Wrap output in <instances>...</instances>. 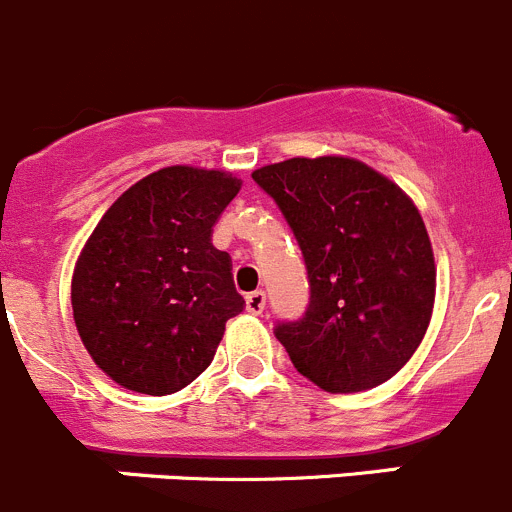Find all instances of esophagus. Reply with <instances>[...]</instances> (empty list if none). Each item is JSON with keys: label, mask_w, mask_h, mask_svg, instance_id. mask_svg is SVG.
<instances>
[{"label": "esophagus", "mask_w": 512, "mask_h": 512, "mask_svg": "<svg viewBox=\"0 0 512 512\" xmlns=\"http://www.w3.org/2000/svg\"><path fill=\"white\" fill-rule=\"evenodd\" d=\"M264 306H266V294L261 289L246 294V311H251V314H261Z\"/></svg>", "instance_id": "obj_1"}]
</instances>
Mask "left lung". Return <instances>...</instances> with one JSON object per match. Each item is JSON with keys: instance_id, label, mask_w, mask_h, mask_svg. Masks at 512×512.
<instances>
[{"instance_id": "left-lung-1", "label": "left lung", "mask_w": 512, "mask_h": 512, "mask_svg": "<svg viewBox=\"0 0 512 512\" xmlns=\"http://www.w3.org/2000/svg\"><path fill=\"white\" fill-rule=\"evenodd\" d=\"M294 231L309 276L301 319L279 321L296 372L362 392L410 362L435 304V259L415 203L354 158H291L251 175Z\"/></svg>"}]
</instances>
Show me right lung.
<instances>
[{"mask_svg": "<svg viewBox=\"0 0 512 512\" xmlns=\"http://www.w3.org/2000/svg\"><path fill=\"white\" fill-rule=\"evenodd\" d=\"M241 191L223 170L170 165L107 208L72 276V314L97 367L140 394H173L211 364L246 301L211 243Z\"/></svg>", "mask_w": 512, "mask_h": 512, "instance_id": "1", "label": "right lung"}]
</instances>
